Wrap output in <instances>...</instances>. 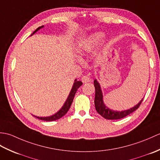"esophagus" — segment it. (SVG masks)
I'll return each mask as SVG.
<instances>
[{
  "instance_id": "obj_1",
  "label": "esophagus",
  "mask_w": 160,
  "mask_h": 160,
  "mask_svg": "<svg viewBox=\"0 0 160 160\" xmlns=\"http://www.w3.org/2000/svg\"><path fill=\"white\" fill-rule=\"evenodd\" d=\"M81 80H82V82L83 83H86V82H89L90 81V76H89V75H86V76H84L82 77V78H81Z\"/></svg>"
}]
</instances>
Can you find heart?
I'll use <instances>...</instances> for the list:
<instances>
[{
	"instance_id": "1",
	"label": "heart",
	"mask_w": 160,
	"mask_h": 160,
	"mask_svg": "<svg viewBox=\"0 0 160 160\" xmlns=\"http://www.w3.org/2000/svg\"><path fill=\"white\" fill-rule=\"evenodd\" d=\"M102 33H96V34H94L92 37V38H91V45L89 47H87V50H89L91 48V45H95V44H97L98 42H99L100 40L102 38Z\"/></svg>"
}]
</instances>
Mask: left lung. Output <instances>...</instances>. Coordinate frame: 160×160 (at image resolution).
<instances>
[{
  "mask_svg": "<svg viewBox=\"0 0 160 160\" xmlns=\"http://www.w3.org/2000/svg\"><path fill=\"white\" fill-rule=\"evenodd\" d=\"M94 87L96 89V95H95V107L97 112L99 113L101 116H102L104 118L107 120H119L122 119L126 116H127L129 114L132 113V112L137 110L140 107V104L142 102V99L140 102H139L136 106L132 107L130 109L123 111H115L111 109H109L108 107H106L104 102H103V97L102 93L100 89V84L97 82L96 80H94Z\"/></svg>",
  "mask_w": 160,
  "mask_h": 160,
  "instance_id": "left-lung-1",
  "label": "left lung"
}]
</instances>
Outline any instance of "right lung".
I'll use <instances>...</instances> for the list:
<instances>
[{"instance_id":"1","label":"right lung","mask_w":160,"mask_h":160,"mask_svg":"<svg viewBox=\"0 0 160 160\" xmlns=\"http://www.w3.org/2000/svg\"><path fill=\"white\" fill-rule=\"evenodd\" d=\"M42 27L43 26H40V27H39V28H37L35 31L33 32V34L35 32L38 31V30L41 29ZM82 82H81V81H77V80H75V82L73 84L72 89H71V92L69 95V97H68V98L67 99V101L65 102V103H64V104L63 105V107L61 108V109L56 114H54V115H52V116H49V117H43V118L42 117H37V116H34V115H33V116L39 119V120H42L44 121H54V120H58V119L61 118L67 113L68 111H69L71 105V104H72V102L73 100V98H74L75 95H76V91H78V88L82 85Z\"/></svg>"}]
</instances>
